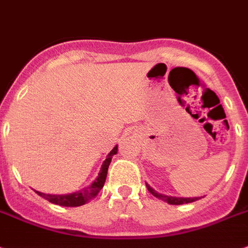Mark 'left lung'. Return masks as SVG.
<instances>
[{"instance_id":"1","label":"left lung","mask_w":248,"mask_h":248,"mask_svg":"<svg viewBox=\"0 0 248 248\" xmlns=\"http://www.w3.org/2000/svg\"><path fill=\"white\" fill-rule=\"evenodd\" d=\"M148 187L149 192L153 195V196H155L156 199H160V200L166 201L168 204L170 205H182V204H187V202H194V201L199 200L200 197H173V196H167V195H162L156 192L155 190H153L152 187L146 185Z\"/></svg>"}]
</instances>
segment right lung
Here are the masks:
<instances>
[{"instance_id": "add662e5", "label": "right lung", "mask_w": 248, "mask_h": 248, "mask_svg": "<svg viewBox=\"0 0 248 248\" xmlns=\"http://www.w3.org/2000/svg\"><path fill=\"white\" fill-rule=\"evenodd\" d=\"M116 153H117V146H114L110 150L109 154L107 155V159L104 160L103 166H102V170H100L99 174H98V178L89 187H86L84 190L75 192V194L68 195H47L43 194V192H39V191H35V192L39 196L43 197V199L52 202V204L61 205V206H71V208H74V206H81V205L86 204L90 199L95 197L98 192L103 188L107 178V172H108V167H109L110 160H112Z\"/></svg>"}]
</instances>
